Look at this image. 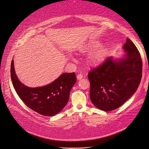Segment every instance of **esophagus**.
<instances>
[{
	"label": "esophagus",
	"mask_w": 149,
	"mask_h": 149,
	"mask_svg": "<svg viewBox=\"0 0 149 149\" xmlns=\"http://www.w3.org/2000/svg\"><path fill=\"white\" fill-rule=\"evenodd\" d=\"M83 78V74H78L77 75V79L78 80H81V79Z\"/></svg>",
	"instance_id": "obj_1"
}]
</instances>
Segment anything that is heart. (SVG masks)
I'll list each match as a JSON object with an SVG mask.
<instances>
[{"label": "heart", "mask_w": 149, "mask_h": 149, "mask_svg": "<svg viewBox=\"0 0 149 149\" xmlns=\"http://www.w3.org/2000/svg\"><path fill=\"white\" fill-rule=\"evenodd\" d=\"M101 46L99 42H91L84 45L79 50L80 52L94 50L88 57V62L92 65H98L105 61L108 54L107 50ZM72 58L74 59L73 57Z\"/></svg>", "instance_id": "1"}]
</instances>
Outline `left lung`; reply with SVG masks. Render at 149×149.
I'll list each match as a JSON object with an SVG mask.
<instances>
[{"mask_svg":"<svg viewBox=\"0 0 149 149\" xmlns=\"http://www.w3.org/2000/svg\"><path fill=\"white\" fill-rule=\"evenodd\" d=\"M125 55L107 58L88 74L90 97L99 109L106 111L121 106L136 92L142 76V61L134 44L128 38L123 46Z\"/></svg>","mask_w":149,"mask_h":149,"instance_id":"1","label":"left lung"}]
</instances>
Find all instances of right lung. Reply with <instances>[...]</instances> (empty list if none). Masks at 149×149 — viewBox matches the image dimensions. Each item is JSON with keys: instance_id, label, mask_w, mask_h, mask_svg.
Instances as JSON below:
<instances>
[{"instance_id": "obj_1", "label": "right lung", "mask_w": 149, "mask_h": 149, "mask_svg": "<svg viewBox=\"0 0 149 149\" xmlns=\"http://www.w3.org/2000/svg\"><path fill=\"white\" fill-rule=\"evenodd\" d=\"M10 75L15 91L30 109L45 116H52L58 113L68 103L70 92L76 82L74 73H63L55 80L42 87H29L17 78L12 61Z\"/></svg>"}]
</instances>
